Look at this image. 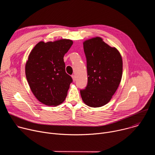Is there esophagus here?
Segmentation results:
<instances>
[{
    "mask_svg": "<svg viewBox=\"0 0 155 155\" xmlns=\"http://www.w3.org/2000/svg\"><path fill=\"white\" fill-rule=\"evenodd\" d=\"M72 79H73L74 81H75V75H72Z\"/></svg>",
    "mask_w": 155,
    "mask_h": 155,
    "instance_id": "esophagus-1",
    "label": "esophagus"
}]
</instances>
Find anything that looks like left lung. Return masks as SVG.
Instances as JSON below:
<instances>
[{
	"mask_svg": "<svg viewBox=\"0 0 155 155\" xmlns=\"http://www.w3.org/2000/svg\"><path fill=\"white\" fill-rule=\"evenodd\" d=\"M86 58L87 83L80 90L83 102L91 107L107 104L115 94L120 83L123 61L119 51L110 47L101 37L83 43Z\"/></svg>",
	"mask_w": 155,
	"mask_h": 155,
	"instance_id": "left-lung-1",
	"label": "left lung"
}]
</instances>
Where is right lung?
Instances as JSON below:
<instances>
[{
    "mask_svg": "<svg viewBox=\"0 0 155 155\" xmlns=\"http://www.w3.org/2000/svg\"><path fill=\"white\" fill-rule=\"evenodd\" d=\"M72 44L68 39L40 41L29 56L26 78L32 93L43 104L58 105L67 96L73 80L65 72L63 58Z\"/></svg>",
    "mask_w": 155,
    "mask_h": 155,
    "instance_id": "obj_1",
    "label": "right lung"
}]
</instances>
